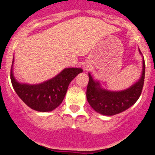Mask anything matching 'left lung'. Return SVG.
<instances>
[{"label":"left lung","mask_w":155,"mask_h":155,"mask_svg":"<svg viewBox=\"0 0 155 155\" xmlns=\"http://www.w3.org/2000/svg\"><path fill=\"white\" fill-rule=\"evenodd\" d=\"M140 54V50L139 49ZM145 74V64L143 57V68L140 78L129 88L122 91H110L101 87L100 82L88 73L87 99L92 109L104 116H114L133 106L137 101L143 89Z\"/></svg>","instance_id":"8db88e82"}]
</instances>
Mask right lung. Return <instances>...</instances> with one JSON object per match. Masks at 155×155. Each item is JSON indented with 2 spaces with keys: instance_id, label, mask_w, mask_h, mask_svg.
<instances>
[{
  "instance_id": "obj_1",
  "label": "right lung",
  "mask_w": 155,
  "mask_h": 155,
  "mask_svg": "<svg viewBox=\"0 0 155 155\" xmlns=\"http://www.w3.org/2000/svg\"><path fill=\"white\" fill-rule=\"evenodd\" d=\"M13 63L11 70V80L19 97L33 110L41 112L51 111L57 108L64 100L69 83L82 73L80 68H68L53 78L39 84L21 83L15 78Z\"/></svg>"
}]
</instances>
